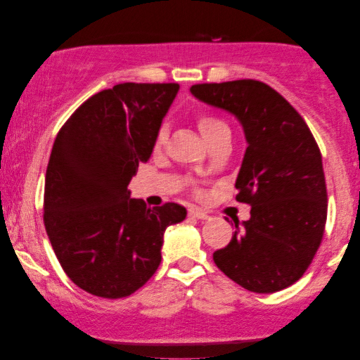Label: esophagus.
I'll list each match as a JSON object with an SVG mask.
<instances>
[{"mask_svg":"<svg viewBox=\"0 0 360 360\" xmlns=\"http://www.w3.org/2000/svg\"><path fill=\"white\" fill-rule=\"evenodd\" d=\"M188 214L193 216V218H196V219H208L210 218V214L200 208H190Z\"/></svg>","mask_w":360,"mask_h":360,"instance_id":"34e87169","label":"esophagus"}]
</instances>
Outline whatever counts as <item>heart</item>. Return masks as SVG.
<instances>
[{
  "label": "heart",
  "mask_w": 360,
  "mask_h": 360,
  "mask_svg": "<svg viewBox=\"0 0 360 360\" xmlns=\"http://www.w3.org/2000/svg\"><path fill=\"white\" fill-rule=\"evenodd\" d=\"M198 127L201 134L205 136V139H210L211 136H214L216 132H219L221 129H228L226 122L211 115H205V112L203 115H198ZM164 139H165V127H160V129L157 131L155 139H154L155 149H159V147L164 144Z\"/></svg>",
  "instance_id": "heart-1"
}]
</instances>
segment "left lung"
Here are the masks:
<instances>
[{"label":"left lung","instance_id":"left-lung-1","mask_svg":"<svg viewBox=\"0 0 360 360\" xmlns=\"http://www.w3.org/2000/svg\"><path fill=\"white\" fill-rule=\"evenodd\" d=\"M190 91L238 117L248 141L236 200L250 205V218L234 219L233 239L213 254L214 264L249 292H280L302 278L323 240L328 193L316 141L267 83H198Z\"/></svg>","mask_w":360,"mask_h":360}]
</instances>
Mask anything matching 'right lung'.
I'll return each mask as SVG.
<instances>
[{"label":"right lung","mask_w":360,"mask_h":360,"mask_svg":"<svg viewBox=\"0 0 360 360\" xmlns=\"http://www.w3.org/2000/svg\"><path fill=\"white\" fill-rule=\"evenodd\" d=\"M179 83H120L83 103L53 142L44 224L63 272L101 298L129 297L162 260L167 226L181 205L147 208L127 185L149 160Z\"/></svg>","instance_id":"add662e5"}]
</instances>
